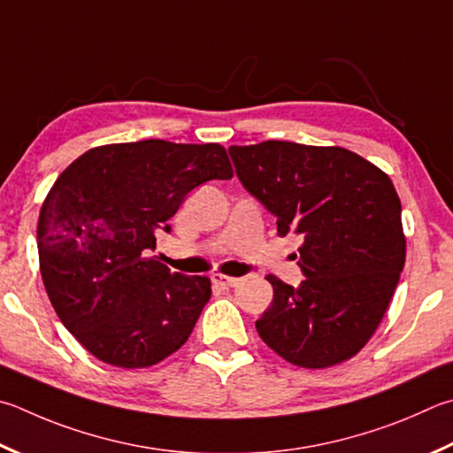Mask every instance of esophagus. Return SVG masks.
<instances>
[{
  "instance_id": "34e87169",
  "label": "esophagus",
  "mask_w": 453,
  "mask_h": 453,
  "mask_svg": "<svg viewBox=\"0 0 453 453\" xmlns=\"http://www.w3.org/2000/svg\"><path fill=\"white\" fill-rule=\"evenodd\" d=\"M211 281H213V285H216V287H221V289H232V287H235L237 283H240V279L216 273V275H211Z\"/></svg>"
}]
</instances>
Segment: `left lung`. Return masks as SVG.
Listing matches in <instances>:
<instances>
[{
	"mask_svg": "<svg viewBox=\"0 0 453 453\" xmlns=\"http://www.w3.org/2000/svg\"><path fill=\"white\" fill-rule=\"evenodd\" d=\"M245 190L303 235L305 281L267 275L273 303L255 323L287 363L326 368L349 360L380 325L406 261L402 205L392 180L341 146L267 141L229 146Z\"/></svg>",
	"mask_w": 453,
	"mask_h": 453,
	"instance_id": "left-lung-1",
	"label": "left lung"
}]
</instances>
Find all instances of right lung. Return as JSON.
<instances>
[{
	"mask_svg": "<svg viewBox=\"0 0 453 453\" xmlns=\"http://www.w3.org/2000/svg\"><path fill=\"white\" fill-rule=\"evenodd\" d=\"M232 178L219 144L141 141L90 148L57 178L39 213V267L65 328L120 368L160 363L188 341L211 283L152 257L194 188Z\"/></svg>",
	"mask_w": 453,
	"mask_h": 453,
	"instance_id": "add662e5",
	"label": "right lung"
}]
</instances>
